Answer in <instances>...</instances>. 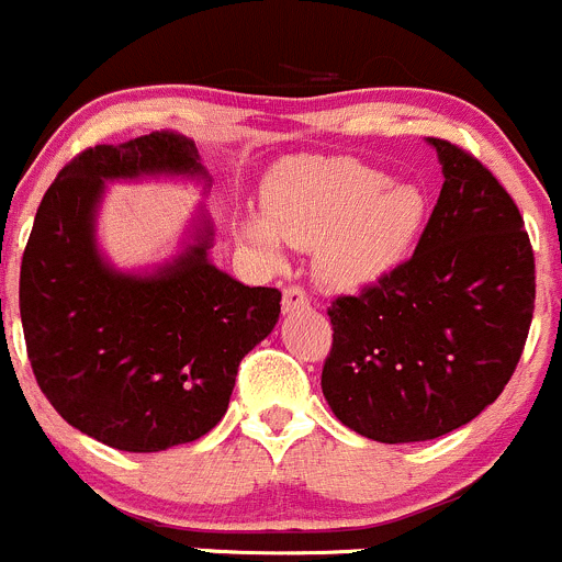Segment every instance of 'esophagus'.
Instances as JSON below:
<instances>
[{
    "label": "esophagus",
    "instance_id": "34e87169",
    "mask_svg": "<svg viewBox=\"0 0 562 562\" xmlns=\"http://www.w3.org/2000/svg\"><path fill=\"white\" fill-rule=\"evenodd\" d=\"M308 306V295L306 290H301V286H286L284 290V312L292 314V312H301V308Z\"/></svg>",
    "mask_w": 562,
    "mask_h": 562
}]
</instances>
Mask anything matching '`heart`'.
<instances>
[{
  "instance_id": "1",
  "label": "heart",
  "mask_w": 562,
  "mask_h": 562,
  "mask_svg": "<svg viewBox=\"0 0 562 562\" xmlns=\"http://www.w3.org/2000/svg\"><path fill=\"white\" fill-rule=\"evenodd\" d=\"M261 215L239 223V239L278 259V239L312 248L314 270L334 290H361L400 267L427 221L416 184L350 157H301L278 165L261 184Z\"/></svg>"
}]
</instances>
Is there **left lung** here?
<instances>
[{
  "label": "left lung",
  "instance_id": "8db88e82",
  "mask_svg": "<svg viewBox=\"0 0 562 562\" xmlns=\"http://www.w3.org/2000/svg\"><path fill=\"white\" fill-rule=\"evenodd\" d=\"M445 184L414 256L328 308L323 394L341 425L383 445L452 432L516 372L536 308L521 212L480 159L427 137Z\"/></svg>",
  "mask_w": 562,
  "mask_h": 562
}]
</instances>
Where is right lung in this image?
<instances>
[{
  "label": "right lung",
  "mask_w": 562,
  "mask_h": 562,
  "mask_svg": "<svg viewBox=\"0 0 562 562\" xmlns=\"http://www.w3.org/2000/svg\"><path fill=\"white\" fill-rule=\"evenodd\" d=\"M159 173H204L195 143L151 132L85 148L46 190L21 259L19 308L37 386L68 425L124 452L206 436L226 414L239 361L281 314V292L212 265L206 217L148 276L101 259L104 181Z\"/></svg>",
  "instance_id": "obj_1"
}]
</instances>
